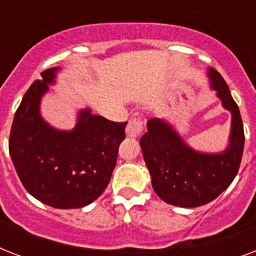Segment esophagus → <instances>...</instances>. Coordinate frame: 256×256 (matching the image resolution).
Wrapping results in <instances>:
<instances>
[{"label":"esophagus","mask_w":256,"mask_h":256,"mask_svg":"<svg viewBox=\"0 0 256 256\" xmlns=\"http://www.w3.org/2000/svg\"><path fill=\"white\" fill-rule=\"evenodd\" d=\"M144 132V120L140 118H132L128 120V126H126V134L130 138H136Z\"/></svg>","instance_id":"1"}]
</instances>
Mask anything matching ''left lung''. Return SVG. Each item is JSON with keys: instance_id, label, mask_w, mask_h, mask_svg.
Returning <instances> with one entry per match:
<instances>
[{"instance_id": "left-lung-1", "label": "left lung", "mask_w": 256, "mask_h": 256, "mask_svg": "<svg viewBox=\"0 0 256 256\" xmlns=\"http://www.w3.org/2000/svg\"><path fill=\"white\" fill-rule=\"evenodd\" d=\"M208 77L222 104L232 116L230 144L224 152H195L168 122L158 118L148 120V132L140 140L152 188L162 200L172 206L198 207L214 200L230 186L240 166L244 132L238 104L216 70H208Z\"/></svg>"}]
</instances>
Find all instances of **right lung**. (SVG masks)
<instances>
[{"label":"right lung","instance_id":"obj_1","mask_svg":"<svg viewBox=\"0 0 256 256\" xmlns=\"http://www.w3.org/2000/svg\"><path fill=\"white\" fill-rule=\"evenodd\" d=\"M56 72H42V80L25 92L10 130L9 152L29 194L56 208H77L108 187L128 122H112L86 108L72 132L50 128L40 114V100Z\"/></svg>","mask_w":256,"mask_h":256}]
</instances>
